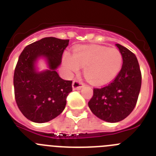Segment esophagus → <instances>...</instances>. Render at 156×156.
<instances>
[{"instance_id": "1", "label": "esophagus", "mask_w": 156, "mask_h": 156, "mask_svg": "<svg viewBox=\"0 0 156 156\" xmlns=\"http://www.w3.org/2000/svg\"><path fill=\"white\" fill-rule=\"evenodd\" d=\"M83 86H84V84L82 82H80L79 80H75L73 82V90H80Z\"/></svg>"}]
</instances>
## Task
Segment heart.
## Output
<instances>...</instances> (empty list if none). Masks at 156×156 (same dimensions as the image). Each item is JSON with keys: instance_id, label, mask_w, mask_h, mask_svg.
Wrapping results in <instances>:
<instances>
[{"instance_id": "heart-1", "label": "heart", "mask_w": 156, "mask_h": 156, "mask_svg": "<svg viewBox=\"0 0 156 156\" xmlns=\"http://www.w3.org/2000/svg\"><path fill=\"white\" fill-rule=\"evenodd\" d=\"M63 64L69 73L79 71L94 85L108 83L118 75L122 65V55L119 49L105 46H80L74 49L73 55L65 53Z\"/></svg>"}]
</instances>
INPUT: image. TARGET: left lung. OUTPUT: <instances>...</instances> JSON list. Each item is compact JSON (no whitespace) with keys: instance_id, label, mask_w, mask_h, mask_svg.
Returning <instances> with one entry per match:
<instances>
[{"instance_id":"obj_1","label":"left lung","mask_w":156,"mask_h":156,"mask_svg":"<svg viewBox=\"0 0 156 156\" xmlns=\"http://www.w3.org/2000/svg\"><path fill=\"white\" fill-rule=\"evenodd\" d=\"M122 53V66L109 84L94 88L88 106L99 119L109 122L124 119L137 104L141 87V73L136 55L127 48L116 44Z\"/></svg>"}]
</instances>
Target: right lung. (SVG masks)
Returning <instances> with one entry per match:
<instances>
[{
  "label": "right lung",
  "instance_id": "add662e5",
  "mask_svg": "<svg viewBox=\"0 0 156 156\" xmlns=\"http://www.w3.org/2000/svg\"><path fill=\"white\" fill-rule=\"evenodd\" d=\"M69 42V40L44 37L27 45L19 55L14 73L15 98L23 115L33 122H48L66 107L73 81L62 79L55 69ZM41 56L47 58L49 69L37 73L34 63Z\"/></svg>",
  "mask_w": 156,
  "mask_h": 156
}]
</instances>
